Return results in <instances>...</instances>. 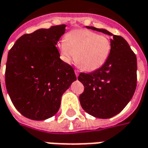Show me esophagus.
I'll list each match as a JSON object with an SVG mask.
<instances>
[{
    "label": "esophagus",
    "mask_w": 148,
    "mask_h": 148,
    "mask_svg": "<svg viewBox=\"0 0 148 148\" xmlns=\"http://www.w3.org/2000/svg\"><path fill=\"white\" fill-rule=\"evenodd\" d=\"M75 74H76V76L77 77V76H79V71L78 70H75Z\"/></svg>",
    "instance_id": "obj_1"
}]
</instances>
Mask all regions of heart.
<instances>
[{"label":"heart","instance_id":"1","mask_svg":"<svg viewBox=\"0 0 148 148\" xmlns=\"http://www.w3.org/2000/svg\"><path fill=\"white\" fill-rule=\"evenodd\" d=\"M60 58L67 63L75 58L76 64L86 72L99 69L108 60L112 42L107 36L87 29L69 32L58 45Z\"/></svg>","mask_w":148,"mask_h":148}]
</instances>
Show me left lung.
<instances>
[{
  "instance_id": "1",
  "label": "left lung",
  "mask_w": 148,
  "mask_h": 148,
  "mask_svg": "<svg viewBox=\"0 0 148 148\" xmlns=\"http://www.w3.org/2000/svg\"><path fill=\"white\" fill-rule=\"evenodd\" d=\"M88 29L112 36L111 53L102 67L78 76L85 87L79 100L87 113L108 119L120 113L131 100L137 86V58L122 36L103 28L86 26Z\"/></svg>"
}]
</instances>
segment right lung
Returning a JSON list of instances; mask_svg holds the SVG:
<instances>
[{
  "mask_svg": "<svg viewBox=\"0 0 148 148\" xmlns=\"http://www.w3.org/2000/svg\"><path fill=\"white\" fill-rule=\"evenodd\" d=\"M65 24L40 28L17 40L8 53L5 86L15 108L25 117L43 121L58 112L63 93L76 80L56 45Z\"/></svg>",
  "mask_w": 148,
  "mask_h": 148,
  "instance_id": "right-lung-1",
  "label": "right lung"
}]
</instances>
